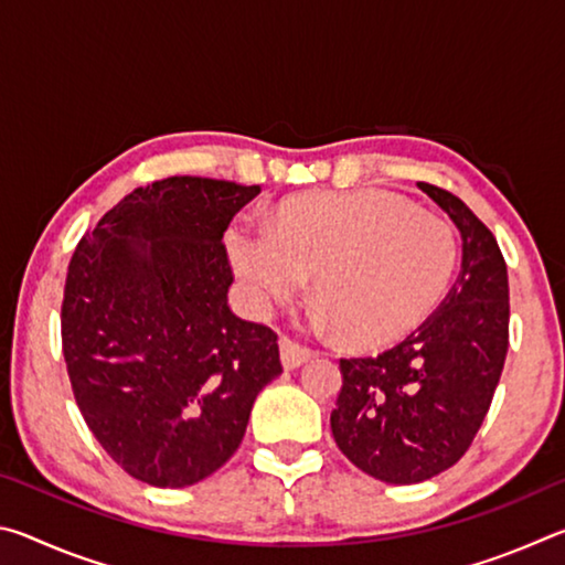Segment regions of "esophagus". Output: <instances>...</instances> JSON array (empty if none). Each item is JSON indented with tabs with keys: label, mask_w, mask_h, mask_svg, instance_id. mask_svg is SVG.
Returning a JSON list of instances; mask_svg holds the SVG:
<instances>
[{
	"label": "esophagus",
	"mask_w": 565,
	"mask_h": 565,
	"mask_svg": "<svg viewBox=\"0 0 565 565\" xmlns=\"http://www.w3.org/2000/svg\"><path fill=\"white\" fill-rule=\"evenodd\" d=\"M279 349H281V363H284L286 371L299 369L301 363H306V361H309V359L313 356L311 349L299 347V343L291 341V339H281V341H279Z\"/></svg>",
	"instance_id": "1"
}]
</instances>
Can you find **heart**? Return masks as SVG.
<instances>
[{
	"label": "heart",
	"instance_id": "heart-1",
	"mask_svg": "<svg viewBox=\"0 0 565 565\" xmlns=\"http://www.w3.org/2000/svg\"><path fill=\"white\" fill-rule=\"evenodd\" d=\"M228 259L256 313L301 289L313 274L319 329L353 347H381L418 327L451 281L458 242L441 214L381 189L306 194L274 224H236Z\"/></svg>",
	"mask_w": 565,
	"mask_h": 565
}]
</instances>
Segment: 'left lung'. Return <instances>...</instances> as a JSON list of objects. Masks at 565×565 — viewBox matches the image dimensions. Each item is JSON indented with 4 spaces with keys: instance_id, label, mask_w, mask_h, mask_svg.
I'll return each mask as SVG.
<instances>
[{
    "instance_id": "obj_1",
    "label": "left lung",
    "mask_w": 565,
    "mask_h": 565,
    "mask_svg": "<svg viewBox=\"0 0 565 565\" xmlns=\"http://www.w3.org/2000/svg\"><path fill=\"white\" fill-rule=\"evenodd\" d=\"M451 216L463 256L451 291L379 356L341 359L331 411L341 454L386 483H420L461 458L489 414L509 351V274L493 234L451 191L418 181Z\"/></svg>"
}]
</instances>
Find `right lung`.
<instances>
[{"mask_svg":"<svg viewBox=\"0 0 565 565\" xmlns=\"http://www.w3.org/2000/svg\"><path fill=\"white\" fill-rule=\"evenodd\" d=\"M259 186L169 177L134 189L76 244L62 349L89 431L129 476L184 489L242 444L281 374L276 333L228 306L222 244Z\"/></svg>","mask_w":565,"mask_h":565,"instance_id":"add662e5","label":"right lung"}]
</instances>
